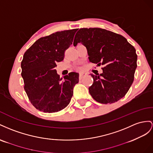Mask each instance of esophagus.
I'll return each mask as SVG.
<instances>
[{"label": "esophagus", "mask_w": 153, "mask_h": 153, "mask_svg": "<svg viewBox=\"0 0 153 153\" xmlns=\"http://www.w3.org/2000/svg\"><path fill=\"white\" fill-rule=\"evenodd\" d=\"M86 76V74L85 73H84V72L81 73V74H79V79H82V78H83L84 77H85Z\"/></svg>", "instance_id": "1"}]
</instances>
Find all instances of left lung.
I'll return each mask as SVG.
<instances>
[{"instance_id": "left-lung-1", "label": "left lung", "mask_w": 153, "mask_h": 153, "mask_svg": "<svg viewBox=\"0 0 153 153\" xmlns=\"http://www.w3.org/2000/svg\"><path fill=\"white\" fill-rule=\"evenodd\" d=\"M81 43L90 62L104 65L102 73L94 75L89 92L96 101L113 103L124 97L134 81L137 67L134 47L119 34L101 28H82L77 32L74 46Z\"/></svg>"}]
</instances>
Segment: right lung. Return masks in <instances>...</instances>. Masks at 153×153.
Wrapping results in <instances>:
<instances>
[{
	"label": "right lung",
	"instance_id": "1",
	"mask_svg": "<svg viewBox=\"0 0 153 153\" xmlns=\"http://www.w3.org/2000/svg\"><path fill=\"white\" fill-rule=\"evenodd\" d=\"M77 29L58 31L42 37L25 52L21 63L24 90L38 110L57 112L71 102L74 87L79 82V73H69L63 81L55 68L56 63L63 60L65 51L72 44Z\"/></svg>",
	"mask_w": 153,
	"mask_h": 153
}]
</instances>
